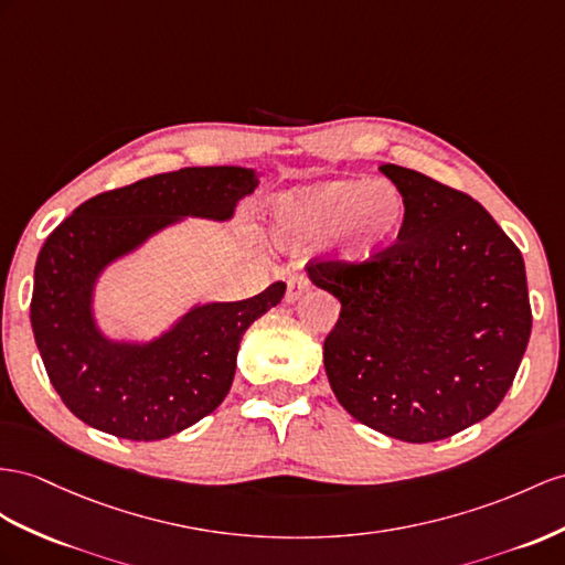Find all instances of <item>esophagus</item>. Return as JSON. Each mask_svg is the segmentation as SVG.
<instances>
[{
    "instance_id": "1",
    "label": "esophagus",
    "mask_w": 565,
    "mask_h": 565,
    "mask_svg": "<svg viewBox=\"0 0 565 565\" xmlns=\"http://www.w3.org/2000/svg\"><path fill=\"white\" fill-rule=\"evenodd\" d=\"M288 288H286V300L288 302H294V300H298L302 294L308 291L310 288V279H308V274H291V277H288Z\"/></svg>"
}]
</instances>
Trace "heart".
Listing matches in <instances>:
<instances>
[{"instance_id": "obj_1", "label": "heart", "mask_w": 565, "mask_h": 565, "mask_svg": "<svg viewBox=\"0 0 565 565\" xmlns=\"http://www.w3.org/2000/svg\"><path fill=\"white\" fill-rule=\"evenodd\" d=\"M408 205L386 181H331L286 193L274 205V224L286 241H317L341 234V255L363 263L396 243Z\"/></svg>"}]
</instances>
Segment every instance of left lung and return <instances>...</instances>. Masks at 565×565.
<instances>
[{
  "label": "left lung",
  "mask_w": 565,
  "mask_h": 565,
  "mask_svg": "<svg viewBox=\"0 0 565 565\" xmlns=\"http://www.w3.org/2000/svg\"><path fill=\"white\" fill-rule=\"evenodd\" d=\"M380 169L408 205L398 241L363 263H308L312 284L341 302L324 370L358 423L439 441L494 413L515 380L532 331L525 263L468 193Z\"/></svg>",
  "instance_id": "8db88e82"
}]
</instances>
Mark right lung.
Returning <instances> with one entry per match:
<instances>
[{
  "label": "right lung",
  "instance_id": "add662e5",
  "mask_svg": "<svg viewBox=\"0 0 565 565\" xmlns=\"http://www.w3.org/2000/svg\"><path fill=\"white\" fill-rule=\"evenodd\" d=\"M257 188L243 167H188L85 200L40 248L31 324L64 406L99 431L131 441L167 439L210 415L236 374L243 331L284 298L286 284L188 312L150 345L99 337L90 317L97 271L179 216L228 220Z\"/></svg>",
  "mask_w": 565,
  "mask_h": 565
}]
</instances>
